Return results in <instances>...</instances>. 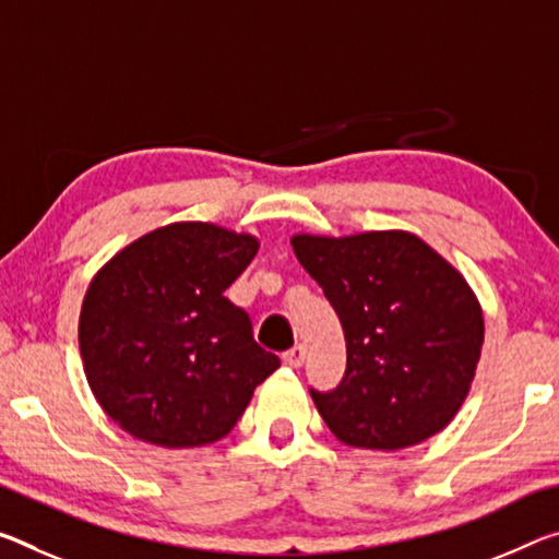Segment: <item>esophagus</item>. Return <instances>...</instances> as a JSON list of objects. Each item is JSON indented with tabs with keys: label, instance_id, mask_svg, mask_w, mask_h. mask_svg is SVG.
<instances>
[{
	"label": "esophagus",
	"instance_id": "obj_1",
	"mask_svg": "<svg viewBox=\"0 0 559 559\" xmlns=\"http://www.w3.org/2000/svg\"><path fill=\"white\" fill-rule=\"evenodd\" d=\"M304 360H306V348H304V345H294V348L283 353V362H286L288 368H300V366H304Z\"/></svg>",
	"mask_w": 559,
	"mask_h": 559
}]
</instances>
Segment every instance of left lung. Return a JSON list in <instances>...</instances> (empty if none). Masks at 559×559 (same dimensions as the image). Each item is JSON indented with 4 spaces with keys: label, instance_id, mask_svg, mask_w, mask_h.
<instances>
[{
    "label": "left lung",
    "instance_id": "8db88e82",
    "mask_svg": "<svg viewBox=\"0 0 559 559\" xmlns=\"http://www.w3.org/2000/svg\"><path fill=\"white\" fill-rule=\"evenodd\" d=\"M290 243L345 335L338 388H311L333 436L353 448L401 450L445 428L471 391L485 338L467 281L407 231L298 234Z\"/></svg>",
    "mask_w": 559,
    "mask_h": 559
}]
</instances>
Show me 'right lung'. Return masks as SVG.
Segmentation results:
<instances>
[{
    "label": "right lung",
    "instance_id": "1",
    "mask_svg": "<svg viewBox=\"0 0 559 559\" xmlns=\"http://www.w3.org/2000/svg\"><path fill=\"white\" fill-rule=\"evenodd\" d=\"M255 251L259 238L181 221L121 248L88 283L79 316L84 373L129 436L162 448L216 442L281 366L224 296Z\"/></svg>",
    "mask_w": 559,
    "mask_h": 559
}]
</instances>
